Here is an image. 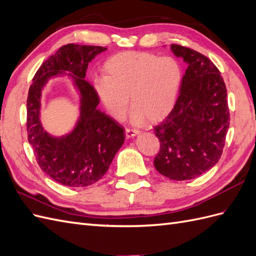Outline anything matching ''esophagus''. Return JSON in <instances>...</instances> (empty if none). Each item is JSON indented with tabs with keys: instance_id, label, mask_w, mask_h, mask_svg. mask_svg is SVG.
I'll return each instance as SVG.
<instances>
[{
	"instance_id": "1",
	"label": "esophagus",
	"mask_w": 256,
	"mask_h": 256,
	"mask_svg": "<svg viewBox=\"0 0 256 256\" xmlns=\"http://www.w3.org/2000/svg\"><path fill=\"white\" fill-rule=\"evenodd\" d=\"M124 134H126V138H127V139H132V138H134L136 136H138V134H139V132H138V130L126 129V132H124Z\"/></svg>"
}]
</instances>
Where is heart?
<instances>
[{
	"instance_id": "obj_1",
	"label": "heart",
	"mask_w": 256,
	"mask_h": 256,
	"mask_svg": "<svg viewBox=\"0 0 256 256\" xmlns=\"http://www.w3.org/2000/svg\"><path fill=\"white\" fill-rule=\"evenodd\" d=\"M102 74L103 77L92 81V88L104 110L120 122L130 98L134 124L163 120L175 106L182 77L176 60L139 51L110 56L103 64Z\"/></svg>"
}]
</instances>
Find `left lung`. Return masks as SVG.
<instances>
[{
  "label": "left lung",
  "instance_id": "obj_1",
  "mask_svg": "<svg viewBox=\"0 0 256 256\" xmlns=\"http://www.w3.org/2000/svg\"><path fill=\"white\" fill-rule=\"evenodd\" d=\"M188 68L166 120L154 128L160 152L154 166L172 180L194 179L220 160L229 128L227 89L220 70L194 50L172 44Z\"/></svg>",
  "mask_w": 256,
  "mask_h": 256
}]
</instances>
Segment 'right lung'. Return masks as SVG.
Returning a JSON list of instances; mask_svg holds the SVG:
<instances>
[{"label":"right lung","instance_id":"obj_1","mask_svg":"<svg viewBox=\"0 0 256 256\" xmlns=\"http://www.w3.org/2000/svg\"><path fill=\"white\" fill-rule=\"evenodd\" d=\"M104 51L106 48L72 43L62 46L41 65L29 88L28 141L41 170L63 186H86L98 182L124 144L122 126L96 108L100 101L92 86L84 80L90 62ZM60 76L72 79L80 106L72 132L56 137L40 124V94L50 78Z\"/></svg>","mask_w":256,"mask_h":256}]
</instances>
